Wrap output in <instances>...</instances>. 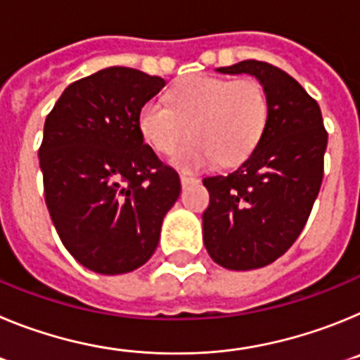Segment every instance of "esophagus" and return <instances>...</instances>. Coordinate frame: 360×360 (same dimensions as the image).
I'll use <instances>...</instances> for the list:
<instances>
[{
    "instance_id": "obj_1",
    "label": "esophagus",
    "mask_w": 360,
    "mask_h": 360,
    "mask_svg": "<svg viewBox=\"0 0 360 360\" xmlns=\"http://www.w3.org/2000/svg\"><path fill=\"white\" fill-rule=\"evenodd\" d=\"M180 182H182L184 187H187V186H191V184L198 182V178L193 176V174H189V173H182L180 174Z\"/></svg>"
}]
</instances>
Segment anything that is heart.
Here are the masks:
<instances>
[{
    "label": "heart",
    "mask_w": 360,
    "mask_h": 360,
    "mask_svg": "<svg viewBox=\"0 0 360 360\" xmlns=\"http://www.w3.org/2000/svg\"><path fill=\"white\" fill-rule=\"evenodd\" d=\"M169 104L149 98L139 111V129L153 149L165 155L189 131L193 139L173 158L186 169L218 160L238 164L259 144L269 124V95L256 79L191 75L171 90Z\"/></svg>",
    "instance_id": "heart-1"
}]
</instances>
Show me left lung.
<instances>
[{"instance_id": "obj_1", "label": "left lung", "mask_w": 360, "mask_h": 360, "mask_svg": "<svg viewBox=\"0 0 360 360\" xmlns=\"http://www.w3.org/2000/svg\"><path fill=\"white\" fill-rule=\"evenodd\" d=\"M218 72L257 77L270 113L262 141L236 171L203 178L211 195L203 243L225 269H262L287 252L307 225L323 184L328 133L316 98L278 66L247 59Z\"/></svg>"}]
</instances>
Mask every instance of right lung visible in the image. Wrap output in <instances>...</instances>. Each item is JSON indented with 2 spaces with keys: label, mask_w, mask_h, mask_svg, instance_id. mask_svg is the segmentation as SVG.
<instances>
[{
  "label": "right lung",
  "mask_w": 360,
  "mask_h": 360,
  "mask_svg": "<svg viewBox=\"0 0 360 360\" xmlns=\"http://www.w3.org/2000/svg\"><path fill=\"white\" fill-rule=\"evenodd\" d=\"M165 86L111 66L63 91L44 120L39 164L57 234L86 269L115 276L144 265L180 196L178 173L139 129V111Z\"/></svg>",
  "instance_id": "1"
}]
</instances>
